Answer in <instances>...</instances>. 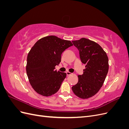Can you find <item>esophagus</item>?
<instances>
[{
    "label": "esophagus",
    "instance_id": "obj_1",
    "mask_svg": "<svg viewBox=\"0 0 129 129\" xmlns=\"http://www.w3.org/2000/svg\"><path fill=\"white\" fill-rule=\"evenodd\" d=\"M66 74H67V76H69V75H72V73H70L69 72H66Z\"/></svg>",
    "mask_w": 129,
    "mask_h": 129
}]
</instances>
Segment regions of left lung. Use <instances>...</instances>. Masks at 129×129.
<instances>
[{
	"mask_svg": "<svg viewBox=\"0 0 129 129\" xmlns=\"http://www.w3.org/2000/svg\"><path fill=\"white\" fill-rule=\"evenodd\" d=\"M79 49L81 62L85 64L82 75L72 87L75 95L82 99L94 96L102 87L109 70L107 53L96 42L86 38L72 41Z\"/></svg>",
	"mask_w": 129,
	"mask_h": 129,
	"instance_id": "8db88e82",
	"label": "left lung"
}]
</instances>
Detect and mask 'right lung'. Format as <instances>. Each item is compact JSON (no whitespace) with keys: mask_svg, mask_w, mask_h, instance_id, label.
<instances>
[{"mask_svg":"<svg viewBox=\"0 0 129 129\" xmlns=\"http://www.w3.org/2000/svg\"><path fill=\"white\" fill-rule=\"evenodd\" d=\"M73 45L71 41L50 36L40 39L30 49L26 73L31 86L39 94L48 97L59 90L67 74L55 70V66L60 63L62 53Z\"/></svg>","mask_w":129,"mask_h":129,"instance_id":"obj_1","label":"right lung"}]
</instances>
